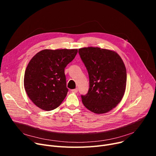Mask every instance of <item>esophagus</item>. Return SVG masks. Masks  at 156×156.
Wrapping results in <instances>:
<instances>
[{
  "label": "esophagus",
  "mask_w": 156,
  "mask_h": 156,
  "mask_svg": "<svg viewBox=\"0 0 156 156\" xmlns=\"http://www.w3.org/2000/svg\"><path fill=\"white\" fill-rule=\"evenodd\" d=\"M71 92L73 93H77L78 92V89L75 88V89H73L71 90Z\"/></svg>",
  "instance_id": "1"
}]
</instances>
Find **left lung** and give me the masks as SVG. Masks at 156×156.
<instances>
[{
	"instance_id": "left-lung-1",
	"label": "left lung",
	"mask_w": 156,
	"mask_h": 156,
	"mask_svg": "<svg viewBox=\"0 0 156 156\" xmlns=\"http://www.w3.org/2000/svg\"><path fill=\"white\" fill-rule=\"evenodd\" d=\"M88 71L90 87L81 95L85 107L96 114L106 113L121 102L126 85V70L121 57L114 51L99 47L79 48Z\"/></svg>"
}]
</instances>
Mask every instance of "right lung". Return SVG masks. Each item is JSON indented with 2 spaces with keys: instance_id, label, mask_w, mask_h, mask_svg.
I'll use <instances>...</instances> for the list:
<instances>
[{
  "instance_id": "1",
  "label": "right lung",
  "mask_w": 156,
  "mask_h": 156,
  "mask_svg": "<svg viewBox=\"0 0 156 156\" xmlns=\"http://www.w3.org/2000/svg\"><path fill=\"white\" fill-rule=\"evenodd\" d=\"M78 49H44L29 62L24 77V87L38 108L49 111L61 105L68 89L64 68L75 58Z\"/></svg>"
}]
</instances>
